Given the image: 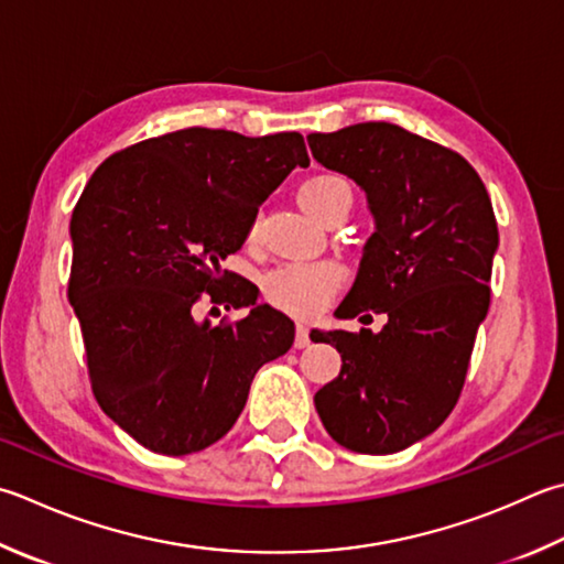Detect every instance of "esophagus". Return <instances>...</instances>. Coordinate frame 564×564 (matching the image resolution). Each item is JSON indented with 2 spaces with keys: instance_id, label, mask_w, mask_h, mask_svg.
<instances>
[{
  "instance_id": "34e87169",
  "label": "esophagus",
  "mask_w": 564,
  "mask_h": 564,
  "mask_svg": "<svg viewBox=\"0 0 564 564\" xmlns=\"http://www.w3.org/2000/svg\"><path fill=\"white\" fill-rule=\"evenodd\" d=\"M310 326L296 324V336H294V348H306L310 346Z\"/></svg>"
}]
</instances>
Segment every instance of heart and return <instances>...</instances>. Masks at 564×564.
<instances>
[{
	"mask_svg": "<svg viewBox=\"0 0 564 564\" xmlns=\"http://www.w3.org/2000/svg\"><path fill=\"white\" fill-rule=\"evenodd\" d=\"M302 208L314 218H322L324 210L336 204L338 198H346L350 204V186L336 174H318L306 178L296 191ZM254 236V226L250 228ZM344 282V268L334 260L316 262H290L274 268L262 282L264 296L280 306L282 312L294 316H312L332 302Z\"/></svg>",
	"mask_w": 564,
	"mask_h": 564,
	"instance_id": "obj_1",
	"label": "heart"
}]
</instances>
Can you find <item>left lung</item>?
Returning <instances> with one entry per match:
<instances>
[{
	"mask_svg": "<svg viewBox=\"0 0 564 564\" xmlns=\"http://www.w3.org/2000/svg\"><path fill=\"white\" fill-rule=\"evenodd\" d=\"M314 159L366 191L376 232L336 310L388 314L370 328L316 332L341 373L316 392L326 432L358 454L408 449L449 417L491 302L498 226L479 174L447 147L390 122L306 137ZM370 316V314H366Z\"/></svg>",
	"mask_w": 564,
	"mask_h": 564,
	"instance_id": "obj_1",
	"label": "left lung"
}]
</instances>
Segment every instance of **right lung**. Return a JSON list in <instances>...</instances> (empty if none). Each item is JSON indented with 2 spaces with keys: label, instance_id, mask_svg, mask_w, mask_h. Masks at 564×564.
<instances>
[{
  "label": "right lung",
  "instance_id": "1",
  "mask_svg": "<svg viewBox=\"0 0 564 564\" xmlns=\"http://www.w3.org/2000/svg\"><path fill=\"white\" fill-rule=\"evenodd\" d=\"M310 166L304 137L188 127L105 159L70 218L68 300L98 405L142 447H210L246 408L254 373L294 344V322L220 262L274 188ZM204 305H252L240 323Z\"/></svg>",
  "mask_w": 564,
  "mask_h": 564
}]
</instances>
